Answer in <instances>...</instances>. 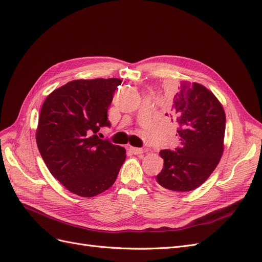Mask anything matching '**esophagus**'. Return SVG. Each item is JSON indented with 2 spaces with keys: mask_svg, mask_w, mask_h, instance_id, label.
I'll return each instance as SVG.
<instances>
[{
  "mask_svg": "<svg viewBox=\"0 0 262 262\" xmlns=\"http://www.w3.org/2000/svg\"><path fill=\"white\" fill-rule=\"evenodd\" d=\"M129 149H130V152H131L132 154H136V155H138V154H142V153L144 152V149H143V148L133 147V146H130V147H129Z\"/></svg>",
  "mask_w": 262,
  "mask_h": 262,
  "instance_id": "34e87169",
  "label": "esophagus"
}]
</instances>
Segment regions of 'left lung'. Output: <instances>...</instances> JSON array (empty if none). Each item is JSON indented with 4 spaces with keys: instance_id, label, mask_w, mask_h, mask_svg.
<instances>
[{
    "instance_id": "1",
    "label": "left lung",
    "mask_w": 262,
    "mask_h": 262,
    "mask_svg": "<svg viewBox=\"0 0 262 262\" xmlns=\"http://www.w3.org/2000/svg\"><path fill=\"white\" fill-rule=\"evenodd\" d=\"M165 116L178 126L180 144L161 150L164 167L156 180L171 191H191L209 178L223 154L224 109L203 85L181 81Z\"/></svg>"
}]
</instances>
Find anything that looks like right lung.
Instances as JSON below:
<instances>
[{
    "label": "right lung",
    "mask_w": 262,
    "mask_h": 262,
    "mask_svg": "<svg viewBox=\"0 0 262 262\" xmlns=\"http://www.w3.org/2000/svg\"><path fill=\"white\" fill-rule=\"evenodd\" d=\"M119 78L69 82L46 98L36 141L47 167L69 191L92 198L112 187L125 149L101 140L98 131L110 126L107 112Z\"/></svg>",
    "instance_id": "add662e5"
}]
</instances>
